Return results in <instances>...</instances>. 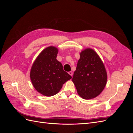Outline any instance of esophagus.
Here are the masks:
<instances>
[{
  "label": "esophagus",
  "instance_id": "obj_1",
  "mask_svg": "<svg viewBox=\"0 0 133 133\" xmlns=\"http://www.w3.org/2000/svg\"><path fill=\"white\" fill-rule=\"evenodd\" d=\"M69 73V74L71 76H73V72H72V71H69V73Z\"/></svg>",
  "mask_w": 133,
  "mask_h": 133
}]
</instances>
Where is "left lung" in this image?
<instances>
[{"label":"left lung","instance_id":"1","mask_svg":"<svg viewBox=\"0 0 133 133\" xmlns=\"http://www.w3.org/2000/svg\"><path fill=\"white\" fill-rule=\"evenodd\" d=\"M72 81L78 94L84 99L94 98L102 92L107 84V73L101 59L93 49L87 48L80 53Z\"/></svg>","mask_w":133,"mask_h":133}]
</instances>
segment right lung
I'll use <instances>...</instances> for the list:
<instances>
[{
	"mask_svg": "<svg viewBox=\"0 0 133 133\" xmlns=\"http://www.w3.org/2000/svg\"><path fill=\"white\" fill-rule=\"evenodd\" d=\"M58 53L56 47H47L39 54L31 68L32 84L39 93L46 96L57 94L63 84L71 78L57 60Z\"/></svg>",
	"mask_w": 133,
	"mask_h": 133,
	"instance_id": "right-lung-1",
	"label": "right lung"
}]
</instances>
